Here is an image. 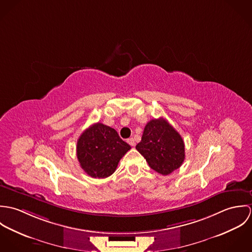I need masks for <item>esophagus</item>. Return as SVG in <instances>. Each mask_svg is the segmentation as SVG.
Returning <instances> with one entry per match:
<instances>
[{
	"label": "esophagus",
	"instance_id": "34e87169",
	"mask_svg": "<svg viewBox=\"0 0 252 252\" xmlns=\"http://www.w3.org/2000/svg\"><path fill=\"white\" fill-rule=\"evenodd\" d=\"M127 143L130 144L131 146H135V144H136L135 141H134V139H132V138H131V139H128V140H127Z\"/></svg>",
	"mask_w": 252,
	"mask_h": 252
}]
</instances>
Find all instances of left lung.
Returning <instances> with one entry per match:
<instances>
[{"mask_svg":"<svg viewBox=\"0 0 252 252\" xmlns=\"http://www.w3.org/2000/svg\"><path fill=\"white\" fill-rule=\"evenodd\" d=\"M136 148L149 167L163 176H168L179 169L185 158L181 136L162 117L147 122L142 141Z\"/></svg>","mask_w":252,"mask_h":252,"instance_id":"obj_1","label":"left lung"}]
</instances>
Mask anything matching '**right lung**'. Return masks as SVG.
Returning a JSON list of instances; mask_svg holds the SVG:
<instances>
[{
    "mask_svg": "<svg viewBox=\"0 0 252 252\" xmlns=\"http://www.w3.org/2000/svg\"><path fill=\"white\" fill-rule=\"evenodd\" d=\"M131 146L120 139L117 132L103 123L87 128L77 140L76 155L80 167L94 179L111 176Z\"/></svg>",
    "mask_w": 252,
    "mask_h": 252,
    "instance_id": "obj_1",
    "label": "right lung"
}]
</instances>
